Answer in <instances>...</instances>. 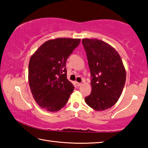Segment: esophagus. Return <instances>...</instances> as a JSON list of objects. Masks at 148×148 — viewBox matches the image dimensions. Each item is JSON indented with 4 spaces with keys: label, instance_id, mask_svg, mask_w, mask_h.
I'll use <instances>...</instances> for the list:
<instances>
[{
    "label": "esophagus",
    "instance_id": "obj_1",
    "mask_svg": "<svg viewBox=\"0 0 148 148\" xmlns=\"http://www.w3.org/2000/svg\"><path fill=\"white\" fill-rule=\"evenodd\" d=\"M76 84L77 87H79L82 86V83H79V82H76Z\"/></svg>",
    "mask_w": 148,
    "mask_h": 148
}]
</instances>
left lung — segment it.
I'll return each instance as SVG.
<instances>
[{
	"instance_id": "left-lung-1",
	"label": "left lung",
	"mask_w": 148,
	"mask_h": 148,
	"mask_svg": "<svg viewBox=\"0 0 148 148\" xmlns=\"http://www.w3.org/2000/svg\"><path fill=\"white\" fill-rule=\"evenodd\" d=\"M91 72L92 91L85 101L97 111L111 108L118 101L126 81L121 57L113 47L101 40H82Z\"/></svg>"
}]
</instances>
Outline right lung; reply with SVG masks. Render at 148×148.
Here are the masks:
<instances>
[{
	"instance_id": "right-lung-1",
	"label": "right lung",
	"mask_w": 148,
	"mask_h": 148,
	"mask_svg": "<svg viewBox=\"0 0 148 148\" xmlns=\"http://www.w3.org/2000/svg\"><path fill=\"white\" fill-rule=\"evenodd\" d=\"M80 39L59 38L42 45L31 56L29 84L35 101L49 112L63 108L74 87L67 79L66 62Z\"/></svg>"
}]
</instances>
